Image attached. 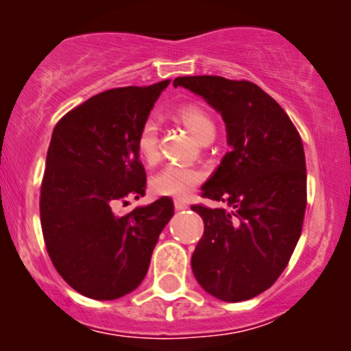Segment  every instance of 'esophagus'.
Returning <instances> with one entry per match:
<instances>
[{
  "instance_id": "obj_1",
  "label": "esophagus",
  "mask_w": 351,
  "mask_h": 351,
  "mask_svg": "<svg viewBox=\"0 0 351 351\" xmlns=\"http://www.w3.org/2000/svg\"><path fill=\"white\" fill-rule=\"evenodd\" d=\"M175 208L176 210H185V208H189V204H186L185 200H183V198H175Z\"/></svg>"
}]
</instances>
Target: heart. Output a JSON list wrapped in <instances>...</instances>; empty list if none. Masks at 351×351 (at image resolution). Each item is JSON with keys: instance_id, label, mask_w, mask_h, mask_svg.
Returning <instances> with one entry per match:
<instances>
[{"instance_id": "heart-1", "label": "heart", "mask_w": 351, "mask_h": 351, "mask_svg": "<svg viewBox=\"0 0 351 351\" xmlns=\"http://www.w3.org/2000/svg\"><path fill=\"white\" fill-rule=\"evenodd\" d=\"M180 119L195 134L197 139H204L208 134L215 132V125L210 115L195 104H185L176 110ZM137 153L146 162H154L159 156V123L154 117L143 122L136 139ZM207 171L195 165H169L162 166L151 178V189L158 195L185 197L205 180Z\"/></svg>"}]
</instances>
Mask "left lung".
<instances>
[{"mask_svg": "<svg viewBox=\"0 0 351 351\" xmlns=\"http://www.w3.org/2000/svg\"><path fill=\"white\" fill-rule=\"evenodd\" d=\"M173 84L189 88L221 112L231 146L202 186V197L226 202L228 208L192 205L204 219L192 270L217 299H253L277 282L302 232V139L285 110L251 81L182 76Z\"/></svg>", "mask_w": 351, "mask_h": 351, "instance_id": "8db88e82", "label": "left lung"}]
</instances>
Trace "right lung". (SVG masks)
<instances>
[{
  "label": "right lung",
  "mask_w": 351,
  "mask_h": 351,
  "mask_svg": "<svg viewBox=\"0 0 351 351\" xmlns=\"http://www.w3.org/2000/svg\"><path fill=\"white\" fill-rule=\"evenodd\" d=\"M169 81L95 95L52 132L40 185L42 234L58 274L90 299L132 292L175 214L168 197L115 214L117 205L146 193L137 132Z\"/></svg>",
  "instance_id": "right-lung-1"
}]
</instances>
